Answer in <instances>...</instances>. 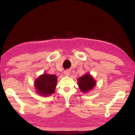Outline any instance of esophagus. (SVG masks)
Returning <instances> with one entry per match:
<instances>
[{
	"instance_id": "34e87169",
	"label": "esophagus",
	"mask_w": 135,
	"mask_h": 135,
	"mask_svg": "<svg viewBox=\"0 0 135 135\" xmlns=\"http://www.w3.org/2000/svg\"><path fill=\"white\" fill-rule=\"evenodd\" d=\"M70 71L69 70H65L64 71V75L66 76H70Z\"/></svg>"
}]
</instances>
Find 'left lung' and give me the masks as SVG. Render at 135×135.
Returning <instances> with one entry per match:
<instances>
[{
  "instance_id": "obj_1",
  "label": "left lung",
  "mask_w": 135,
  "mask_h": 135,
  "mask_svg": "<svg viewBox=\"0 0 135 135\" xmlns=\"http://www.w3.org/2000/svg\"><path fill=\"white\" fill-rule=\"evenodd\" d=\"M79 88L81 92L86 93L96 86V81L90 74H86L78 79Z\"/></svg>"
}]
</instances>
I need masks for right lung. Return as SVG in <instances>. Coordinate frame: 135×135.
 Masks as SVG:
<instances>
[{
	"label": "right lung",
	"mask_w": 135,
	"mask_h": 135,
	"mask_svg": "<svg viewBox=\"0 0 135 135\" xmlns=\"http://www.w3.org/2000/svg\"><path fill=\"white\" fill-rule=\"evenodd\" d=\"M57 83V77L46 73L41 75L35 81L37 93L42 96H48L54 93Z\"/></svg>",
	"instance_id": "add662e5"
}]
</instances>
